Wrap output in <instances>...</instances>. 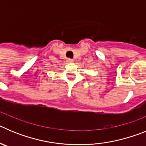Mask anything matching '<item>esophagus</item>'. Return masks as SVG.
Returning a JSON list of instances; mask_svg holds the SVG:
<instances>
[{"mask_svg": "<svg viewBox=\"0 0 146 146\" xmlns=\"http://www.w3.org/2000/svg\"><path fill=\"white\" fill-rule=\"evenodd\" d=\"M66 60H67V62H68V63H74V61L73 59H71V58H68Z\"/></svg>", "mask_w": 146, "mask_h": 146, "instance_id": "obj_1", "label": "esophagus"}]
</instances>
